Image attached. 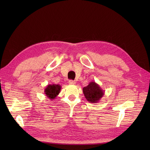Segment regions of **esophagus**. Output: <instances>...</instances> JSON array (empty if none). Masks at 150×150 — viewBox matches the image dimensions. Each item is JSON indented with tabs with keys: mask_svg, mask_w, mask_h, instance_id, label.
<instances>
[{
	"mask_svg": "<svg viewBox=\"0 0 150 150\" xmlns=\"http://www.w3.org/2000/svg\"><path fill=\"white\" fill-rule=\"evenodd\" d=\"M69 84L70 85H75L76 84V82L75 81H73V80H69Z\"/></svg>",
	"mask_w": 150,
	"mask_h": 150,
	"instance_id": "obj_1",
	"label": "esophagus"
}]
</instances>
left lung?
<instances>
[{
    "label": "left lung",
    "mask_w": 150,
    "mask_h": 150,
    "mask_svg": "<svg viewBox=\"0 0 150 150\" xmlns=\"http://www.w3.org/2000/svg\"><path fill=\"white\" fill-rule=\"evenodd\" d=\"M83 92L85 98L92 103H97L103 97L105 91L95 81H91L89 84L83 88Z\"/></svg>",
    "instance_id": "8db88e82"
}]
</instances>
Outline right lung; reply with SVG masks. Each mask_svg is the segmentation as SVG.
Here are the masks:
<instances>
[{
    "label": "right lung",
    "instance_id": "1",
    "mask_svg": "<svg viewBox=\"0 0 150 150\" xmlns=\"http://www.w3.org/2000/svg\"><path fill=\"white\" fill-rule=\"evenodd\" d=\"M61 89V86L59 84H49L44 89V93L47 98L52 100L58 96Z\"/></svg>",
    "mask_w": 150,
    "mask_h": 150
}]
</instances>
